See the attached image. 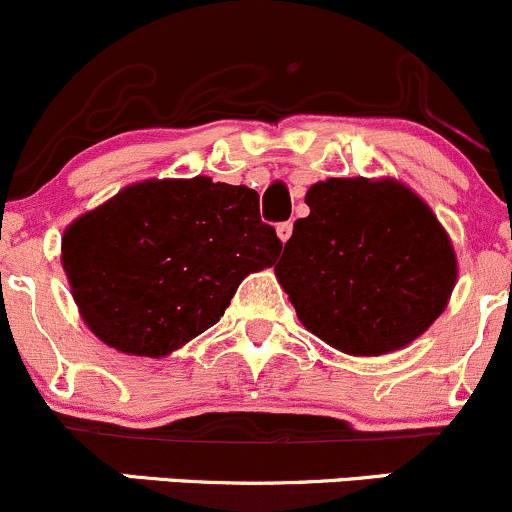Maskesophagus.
I'll return each instance as SVG.
<instances>
[{
    "instance_id": "34e87169",
    "label": "esophagus",
    "mask_w": 512,
    "mask_h": 512,
    "mask_svg": "<svg viewBox=\"0 0 512 512\" xmlns=\"http://www.w3.org/2000/svg\"><path fill=\"white\" fill-rule=\"evenodd\" d=\"M292 230H294V225L289 223V220H287V223H280V225H277V237H280L282 242H287L289 237H292Z\"/></svg>"
}]
</instances>
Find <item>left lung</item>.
I'll use <instances>...</instances> for the list:
<instances>
[{
	"label": "left lung",
	"instance_id": "left-lung-1",
	"mask_svg": "<svg viewBox=\"0 0 512 512\" xmlns=\"http://www.w3.org/2000/svg\"><path fill=\"white\" fill-rule=\"evenodd\" d=\"M275 265L304 327L379 356L414 342L446 307L456 255L426 203L396 180L329 178L307 190Z\"/></svg>",
	"mask_w": 512,
	"mask_h": 512
}]
</instances>
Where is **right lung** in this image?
I'll list each match as a JSON object with an SVG mask.
<instances>
[{"mask_svg": "<svg viewBox=\"0 0 512 512\" xmlns=\"http://www.w3.org/2000/svg\"><path fill=\"white\" fill-rule=\"evenodd\" d=\"M280 250L255 190L198 175L123 188L66 227L61 262L101 342L165 356L218 324L245 275Z\"/></svg>", "mask_w": 512, "mask_h": 512, "instance_id": "obj_1", "label": "right lung"}]
</instances>
